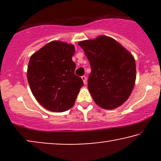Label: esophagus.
<instances>
[{
	"instance_id": "1",
	"label": "esophagus",
	"mask_w": 161,
	"mask_h": 161,
	"mask_svg": "<svg viewBox=\"0 0 161 161\" xmlns=\"http://www.w3.org/2000/svg\"><path fill=\"white\" fill-rule=\"evenodd\" d=\"M81 79H82L83 81V83H84L85 84H86V76L85 75L82 76V77H81Z\"/></svg>"
}]
</instances>
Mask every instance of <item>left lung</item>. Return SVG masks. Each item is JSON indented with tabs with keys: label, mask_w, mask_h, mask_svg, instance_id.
<instances>
[{
	"label": "left lung",
	"mask_w": 161,
	"mask_h": 161,
	"mask_svg": "<svg viewBox=\"0 0 161 161\" xmlns=\"http://www.w3.org/2000/svg\"><path fill=\"white\" fill-rule=\"evenodd\" d=\"M78 45L89 61L92 72L88 89L98 106L115 109L126 101L136 78L135 58L115 39L100 35Z\"/></svg>",
	"instance_id": "left-lung-1"
}]
</instances>
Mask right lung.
<instances>
[{
    "mask_svg": "<svg viewBox=\"0 0 161 161\" xmlns=\"http://www.w3.org/2000/svg\"><path fill=\"white\" fill-rule=\"evenodd\" d=\"M72 44L54 40L31 56L27 69L30 89L39 104L48 111L64 112L75 104L83 82L75 75Z\"/></svg>",
    "mask_w": 161,
    "mask_h": 161,
    "instance_id": "obj_1",
    "label": "right lung"
}]
</instances>
